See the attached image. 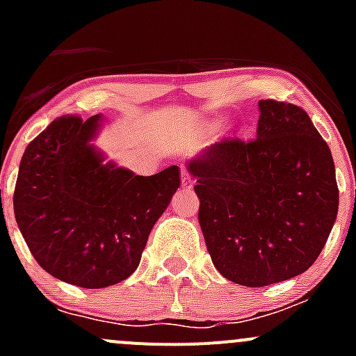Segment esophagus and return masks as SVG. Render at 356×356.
<instances>
[{"label": "esophagus", "instance_id": "esophagus-1", "mask_svg": "<svg viewBox=\"0 0 356 356\" xmlns=\"http://www.w3.org/2000/svg\"><path fill=\"white\" fill-rule=\"evenodd\" d=\"M181 181H182V188H186V189H191L193 182H195V181H193L191 174H189L186 168H182V172H181Z\"/></svg>", "mask_w": 356, "mask_h": 356}]
</instances>
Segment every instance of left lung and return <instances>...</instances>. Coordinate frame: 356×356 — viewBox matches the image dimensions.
Masks as SVG:
<instances>
[{
	"label": "left lung",
	"instance_id": "1",
	"mask_svg": "<svg viewBox=\"0 0 356 356\" xmlns=\"http://www.w3.org/2000/svg\"><path fill=\"white\" fill-rule=\"evenodd\" d=\"M258 105L257 138H225L188 165L211 261L248 288L308 270L339 204L331 149L307 111L275 99Z\"/></svg>",
	"mask_w": 356,
	"mask_h": 356
}]
</instances>
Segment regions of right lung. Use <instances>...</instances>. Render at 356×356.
Returning a JSON list of instances; mask_svg holds the SVG:
<instances>
[{"label": "right lung", "instance_id": "1", "mask_svg": "<svg viewBox=\"0 0 356 356\" xmlns=\"http://www.w3.org/2000/svg\"><path fill=\"white\" fill-rule=\"evenodd\" d=\"M99 115L55 118L25 148L13 210L32 257L48 274L86 289L127 279L170 203L179 167L149 177L103 163L89 145Z\"/></svg>", "mask_w": 356, "mask_h": 356}]
</instances>
